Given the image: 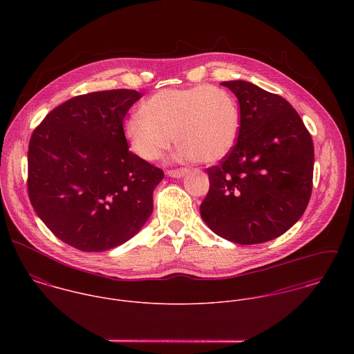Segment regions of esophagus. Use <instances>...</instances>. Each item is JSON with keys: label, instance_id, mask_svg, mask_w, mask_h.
Instances as JSON below:
<instances>
[{"label": "esophagus", "instance_id": "esophagus-1", "mask_svg": "<svg viewBox=\"0 0 354 354\" xmlns=\"http://www.w3.org/2000/svg\"><path fill=\"white\" fill-rule=\"evenodd\" d=\"M166 173H167V176H170V177H174V178H180V177H183V176L187 173V169H176V170H167Z\"/></svg>", "mask_w": 354, "mask_h": 354}]
</instances>
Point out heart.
<instances>
[{"instance_id": "b5f03b06", "label": "heart", "mask_w": 354, "mask_h": 354, "mask_svg": "<svg viewBox=\"0 0 354 354\" xmlns=\"http://www.w3.org/2000/svg\"><path fill=\"white\" fill-rule=\"evenodd\" d=\"M240 128L236 98L223 88L199 84L155 93L127 120L124 133L132 151L149 162L167 151L174 136L183 158L214 163L233 151Z\"/></svg>"}]
</instances>
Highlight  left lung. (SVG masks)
<instances>
[{
	"mask_svg": "<svg viewBox=\"0 0 354 354\" xmlns=\"http://www.w3.org/2000/svg\"><path fill=\"white\" fill-rule=\"evenodd\" d=\"M222 86L239 100L241 128L233 151L207 169L209 189L201 215L222 239L266 243L288 232L309 203L313 142L282 97L244 80Z\"/></svg>",
	"mask_w": 354,
	"mask_h": 354,
	"instance_id": "obj_1",
	"label": "left lung"
}]
</instances>
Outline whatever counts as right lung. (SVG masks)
<instances>
[{
	"label": "right lung",
	"mask_w": 354,
	"mask_h": 354,
	"mask_svg": "<svg viewBox=\"0 0 354 354\" xmlns=\"http://www.w3.org/2000/svg\"><path fill=\"white\" fill-rule=\"evenodd\" d=\"M143 95L110 90L53 109L28 145L30 202L65 244L102 252L132 239L152 212L163 170L129 151L124 118Z\"/></svg>",
	"instance_id": "1"
}]
</instances>
